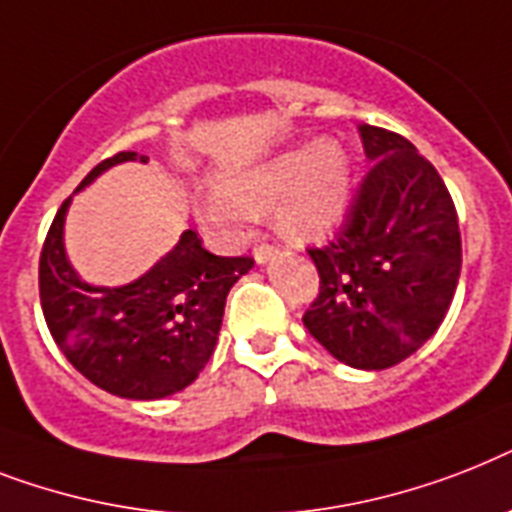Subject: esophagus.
Wrapping results in <instances>:
<instances>
[{"label": "esophagus", "instance_id": "obj_1", "mask_svg": "<svg viewBox=\"0 0 512 512\" xmlns=\"http://www.w3.org/2000/svg\"><path fill=\"white\" fill-rule=\"evenodd\" d=\"M277 256V248L275 245H267V243H261L253 248V261L259 264V267H264L267 261H272Z\"/></svg>", "mask_w": 512, "mask_h": 512}]
</instances>
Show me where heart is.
I'll list each match as a JSON object with an SVG mask.
<instances>
[{
  "mask_svg": "<svg viewBox=\"0 0 512 512\" xmlns=\"http://www.w3.org/2000/svg\"><path fill=\"white\" fill-rule=\"evenodd\" d=\"M275 203V227L290 240H317L343 224L351 206V161L338 140L290 147L219 179L216 198L200 206L203 222L237 230L245 214Z\"/></svg>",
  "mask_w": 512,
  "mask_h": 512,
  "instance_id": "1",
  "label": "heart"
}]
</instances>
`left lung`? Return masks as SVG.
Instances as JSON below:
<instances>
[{
  "label": "left lung",
  "mask_w": 512,
  "mask_h": 512,
  "mask_svg": "<svg viewBox=\"0 0 512 512\" xmlns=\"http://www.w3.org/2000/svg\"><path fill=\"white\" fill-rule=\"evenodd\" d=\"M370 174L349 224L309 256L320 296L306 330L354 370H386L415 354L447 314L463 264L455 203L439 171L399 134L362 126Z\"/></svg>",
  "instance_id": "1"
}]
</instances>
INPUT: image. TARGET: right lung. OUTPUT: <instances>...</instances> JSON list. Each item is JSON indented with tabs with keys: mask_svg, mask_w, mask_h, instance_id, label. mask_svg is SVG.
I'll return each instance as SVG.
<instances>
[{
	"mask_svg": "<svg viewBox=\"0 0 512 512\" xmlns=\"http://www.w3.org/2000/svg\"><path fill=\"white\" fill-rule=\"evenodd\" d=\"M147 155L118 153L97 163L76 192L118 163ZM73 192V195H76ZM68 198L57 211L39 261L44 320L65 359L94 386L121 399H163L187 388L214 354L227 293L248 275V256H214L192 230L153 267L126 285H92L65 251Z\"/></svg>",
	"mask_w": 512,
	"mask_h": 512,
	"instance_id": "1",
	"label": "right lung"
}]
</instances>
